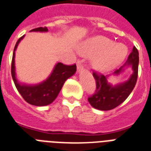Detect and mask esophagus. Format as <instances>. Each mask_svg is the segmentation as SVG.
Wrapping results in <instances>:
<instances>
[{"label": "esophagus", "instance_id": "34e87169", "mask_svg": "<svg viewBox=\"0 0 151 151\" xmlns=\"http://www.w3.org/2000/svg\"><path fill=\"white\" fill-rule=\"evenodd\" d=\"M83 70V65L79 61L77 62V72H80Z\"/></svg>", "mask_w": 151, "mask_h": 151}]
</instances>
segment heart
Wrapping results in <instances>:
<instances>
[{
    "label": "heart",
    "mask_w": 151,
    "mask_h": 151,
    "mask_svg": "<svg viewBox=\"0 0 151 151\" xmlns=\"http://www.w3.org/2000/svg\"><path fill=\"white\" fill-rule=\"evenodd\" d=\"M78 52L83 57H93L91 66L98 72H105L115 68L125 59L128 50L121 43L105 36L89 38L78 46Z\"/></svg>",
    "instance_id": "b5f03b06"
}]
</instances>
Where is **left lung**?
<instances>
[{"mask_svg":"<svg viewBox=\"0 0 151 151\" xmlns=\"http://www.w3.org/2000/svg\"><path fill=\"white\" fill-rule=\"evenodd\" d=\"M138 67L139 52L134 46L125 64L113 73V76H119L127 68H131L132 73L128 80L113 86L108 82L111 75L105 76L103 75H99L94 72L93 76L96 80V92L88 99L91 106L99 110L107 111L123 103L135 87L137 81Z\"/></svg>","mask_w":151,"mask_h":151,"instance_id":"8db88e82","label":"left lung"}]
</instances>
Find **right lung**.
I'll use <instances>...</instances> for the list:
<instances>
[{"label":"right lung","mask_w":151,"mask_h":151,"mask_svg":"<svg viewBox=\"0 0 151 151\" xmlns=\"http://www.w3.org/2000/svg\"><path fill=\"white\" fill-rule=\"evenodd\" d=\"M33 32H47V27H38L31 30ZM22 36L16 42L14 48L12 60V76L14 83L19 93L22 95L27 102L35 106H48L54 101L62 88L65 82L72 76L76 72V65H65L62 63L57 62L55 65L52 72L47 79L36 84H28L21 83L16 77L15 57L16 51L19 44L23 40Z\"/></svg>","instance_id":"right-lung-1"}]
</instances>
